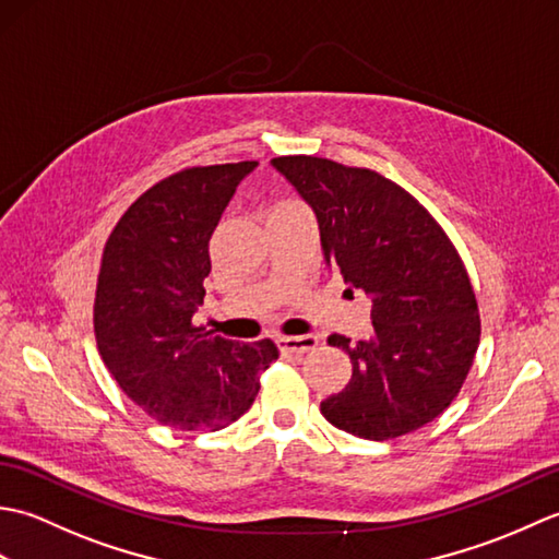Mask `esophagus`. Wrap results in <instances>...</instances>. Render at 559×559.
<instances>
[{"label":"esophagus","mask_w":559,"mask_h":559,"mask_svg":"<svg viewBox=\"0 0 559 559\" xmlns=\"http://www.w3.org/2000/svg\"><path fill=\"white\" fill-rule=\"evenodd\" d=\"M319 336L314 334H305V336H278V348L283 353H293V355H302L317 348Z\"/></svg>","instance_id":"esophagus-1"}]
</instances>
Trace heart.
<instances>
[{
  "label": "heart",
  "mask_w": 559,
  "mask_h": 559,
  "mask_svg": "<svg viewBox=\"0 0 559 559\" xmlns=\"http://www.w3.org/2000/svg\"><path fill=\"white\" fill-rule=\"evenodd\" d=\"M271 211H281V213H307V206L298 199H281L271 206Z\"/></svg>",
  "instance_id": "b5f03b06"
}]
</instances>
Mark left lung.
<instances>
[{
  "mask_svg": "<svg viewBox=\"0 0 559 559\" xmlns=\"http://www.w3.org/2000/svg\"><path fill=\"white\" fill-rule=\"evenodd\" d=\"M271 163L317 213L326 264L372 298L370 336H329L350 355L353 374L322 401V415L374 442L418 430L459 396L480 341L478 300L456 247L384 175L317 156Z\"/></svg>",
  "mask_w": 559,
  "mask_h": 559,
  "instance_id": "1",
  "label": "left lung"
}]
</instances>
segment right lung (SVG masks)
Returning <instances> with one entry per match:
<instances>
[{
    "instance_id": "add662e5",
    "label": "right lung",
    "mask_w": 559,
    "mask_h": 559,
    "mask_svg": "<svg viewBox=\"0 0 559 559\" xmlns=\"http://www.w3.org/2000/svg\"><path fill=\"white\" fill-rule=\"evenodd\" d=\"M257 160L197 165L146 189L103 249L93 302L98 353L141 411L180 430H221L249 411L278 358L271 338L237 343L194 324L209 240Z\"/></svg>"
}]
</instances>
